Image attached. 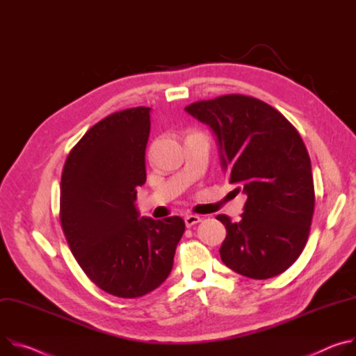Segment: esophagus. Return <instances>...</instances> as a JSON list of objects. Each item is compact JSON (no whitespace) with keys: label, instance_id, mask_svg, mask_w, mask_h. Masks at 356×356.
Here are the masks:
<instances>
[{"label":"esophagus","instance_id":"esophagus-1","mask_svg":"<svg viewBox=\"0 0 356 356\" xmlns=\"http://www.w3.org/2000/svg\"><path fill=\"white\" fill-rule=\"evenodd\" d=\"M184 220H185V226L186 227H192L193 225L200 223L202 220V218L201 216H196V215H186Z\"/></svg>","mask_w":356,"mask_h":356}]
</instances>
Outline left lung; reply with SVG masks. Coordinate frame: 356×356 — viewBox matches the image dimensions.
<instances>
[{
    "instance_id": "1",
    "label": "left lung",
    "mask_w": 356,
    "mask_h": 356,
    "mask_svg": "<svg viewBox=\"0 0 356 356\" xmlns=\"http://www.w3.org/2000/svg\"><path fill=\"white\" fill-rule=\"evenodd\" d=\"M185 111L213 131L229 182L248 196L239 222L216 216L227 232L222 261L256 280L286 271L304 250L315 204L298 131L280 111L243 95L196 102Z\"/></svg>"
}]
</instances>
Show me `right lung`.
Returning <instances> with one entry per match:
<instances>
[{
    "label": "right lung",
    "mask_w": 356,
    "mask_h": 356,
    "mask_svg": "<svg viewBox=\"0 0 356 356\" xmlns=\"http://www.w3.org/2000/svg\"><path fill=\"white\" fill-rule=\"evenodd\" d=\"M149 107L113 113L69 152L60 179V223L88 277L122 298L141 297L170 275L185 223L140 218Z\"/></svg>",
    "instance_id": "obj_1"
}]
</instances>
